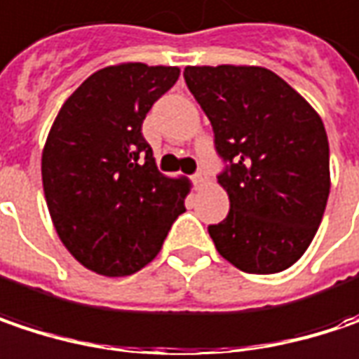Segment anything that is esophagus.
<instances>
[{
	"label": "esophagus",
	"instance_id": "1",
	"mask_svg": "<svg viewBox=\"0 0 359 359\" xmlns=\"http://www.w3.org/2000/svg\"><path fill=\"white\" fill-rule=\"evenodd\" d=\"M193 180L201 187V184H205L208 182V172H205V168H199L197 172H195V177H193Z\"/></svg>",
	"mask_w": 359,
	"mask_h": 359
}]
</instances>
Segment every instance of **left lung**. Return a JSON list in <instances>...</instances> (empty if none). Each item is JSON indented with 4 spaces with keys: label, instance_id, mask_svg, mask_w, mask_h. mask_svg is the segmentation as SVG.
Here are the masks:
<instances>
[{
    "label": "left lung",
    "instance_id": "1",
    "mask_svg": "<svg viewBox=\"0 0 359 359\" xmlns=\"http://www.w3.org/2000/svg\"><path fill=\"white\" fill-rule=\"evenodd\" d=\"M182 76L226 162L217 182L230 212L208 228L217 252L245 273L292 267L312 243L331 189L320 116L265 67L203 65Z\"/></svg>",
    "mask_w": 359,
    "mask_h": 359
}]
</instances>
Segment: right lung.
<instances>
[{
    "label": "right lung",
    "instance_id": "add662e5",
    "mask_svg": "<svg viewBox=\"0 0 359 359\" xmlns=\"http://www.w3.org/2000/svg\"><path fill=\"white\" fill-rule=\"evenodd\" d=\"M179 67L98 69L65 100L43 149V189L65 248L94 273L131 276L160 252L189 182L156 168L142 125Z\"/></svg>",
    "mask_w": 359,
    "mask_h": 359
}]
</instances>
